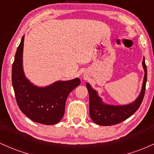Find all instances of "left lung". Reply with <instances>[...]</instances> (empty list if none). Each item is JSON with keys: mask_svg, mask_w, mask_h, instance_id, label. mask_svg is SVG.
Instances as JSON below:
<instances>
[{"mask_svg": "<svg viewBox=\"0 0 154 154\" xmlns=\"http://www.w3.org/2000/svg\"><path fill=\"white\" fill-rule=\"evenodd\" d=\"M142 65L145 74L141 91L135 101L126 105L116 106L103 103L97 91L89 83H86L90 98V116L95 124L101 126L116 125L128 119L139 109L143 99L147 81V69L144 57Z\"/></svg>", "mask_w": 154, "mask_h": 154, "instance_id": "1", "label": "left lung"}]
</instances>
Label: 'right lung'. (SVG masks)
Returning <instances> with one entry per match:
<instances>
[{
    "mask_svg": "<svg viewBox=\"0 0 154 154\" xmlns=\"http://www.w3.org/2000/svg\"><path fill=\"white\" fill-rule=\"evenodd\" d=\"M24 36L17 48L12 66V85L19 109L35 122L55 125L62 119L69 94L80 84V79L56 81L45 87L35 85L23 69Z\"/></svg>",
    "mask_w": 154,
    "mask_h": 154,
    "instance_id": "1",
    "label": "right lung"
}]
</instances>
